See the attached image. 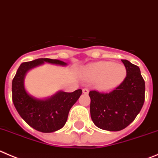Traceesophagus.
Returning a JSON list of instances; mask_svg holds the SVG:
<instances>
[{
	"mask_svg": "<svg viewBox=\"0 0 158 158\" xmlns=\"http://www.w3.org/2000/svg\"><path fill=\"white\" fill-rule=\"evenodd\" d=\"M82 93L85 94H87L89 93V89L87 88H84V89H82Z\"/></svg>",
	"mask_w": 158,
	"mask_h": 158,
	"instance_id": "34e87169",
	"label": "esophagus"
}]
</instances>
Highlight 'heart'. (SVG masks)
Returning a JSON list of instances; mask_svg holds the SVG:
<instances>
[{
  "mask_svg": "<svg viewBox=\"0 0 158 158\" xmlns=\"http://www.w3.org/2000/svg\"><path fill=\"white\" fill-rule=\"evenodd\" d=\"M126 68L122 64L100 61L88 65L84 70L88 81H96L101 89H109L119 85L126 76Z\"/></svg>",
  "mask_w": 158,
  "mask_h": 158,
  "instance_id": "heart-1",
  "label": "heart"
}]
</instances>
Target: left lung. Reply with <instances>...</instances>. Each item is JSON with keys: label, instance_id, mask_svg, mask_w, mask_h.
<instances>
[{"label": "left lung", "instance_id": "1", "mask_svg": "<svg viewBox=\"0 0 158 158\" xmlns=\"http://www.w3.org/2000/svg\"><path fill=\"white\" fill-rule=\"evenodd\" d=\"M127 76L109 93L90 90V116L101 129L118 131L134 121L145 101V81L140 69L127 60H121Z\"/></svg>", "mask_w": 158, "mask_h": 158}]
</instances>
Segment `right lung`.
<instances>
[{
  "instance_id": "add662e5",
  "label": "right lung",
  "mask_w": 158,
  "mask_h": 158,
  "mask_svg": "<svg viewBox=\"0 0 158 158\" xmlns=\"http://www.w3.org/2000/svg\"><path fill=\"white\" fill-rule=\"evenodd\" d=\"M45 62L67 65L61 60L49 58H39L21 64L12 80V102L19 116L27 124L38 131L49 133L64 126L69 111L82 94V89H76L72 93L59 91L44 100L31 96L24 87V77L30 69Z\"/></svg>"
}]
</instances>
